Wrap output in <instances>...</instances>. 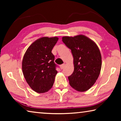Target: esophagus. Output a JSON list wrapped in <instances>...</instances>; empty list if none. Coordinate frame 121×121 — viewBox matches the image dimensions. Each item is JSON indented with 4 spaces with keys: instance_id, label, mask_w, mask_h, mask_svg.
<instances>
[{
    "instance_id": "34e87169",
    "label": "esophagus",
    "mask_w": 121,
    "mask_h": 121,
    "mask_svg": "<svg viewBox=\"0 0 121 121\" xmlns=\"http://www.w3.org/2000/svg\"><path fill=\"white\" fill-rule=\"evenodd\" d=\"M64 67H65V64H62V65H60V69H63V68H64Z\"/></svg>"
}]
</instances>
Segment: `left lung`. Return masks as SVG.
Masks as SVG:
<instances>
[{"label":"left lung","instance_id":"left-lung-1","mask_svg":"<svg viewBox=\"0 0 121 121\" xmlns=\"http://www.w3.org/2000/svg\"><path fill=\"white\" fill-rule=\"evenodd\" d=\"M62 38L73 58L74 70L68 77L69 84L77 91H87L100 75L102 63L99 49L93 40L83 35Z\"/></svg>","mask_w":121,"mask_h":121}]
</instances>
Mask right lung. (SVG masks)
Here are the masks:
<instances>
[{"instance_id":"obj_1","label":"right lung","mask_w":121,"mask_h":121,"mask_svg":"<svg viewBox=\"0 0 121 121\" xmlns=\"http://www.w3.org/2000/svg\"><path fill=\"white\" fill-rule=\"evenodd\" d=\"M58 39L57 37L39 38L29 47L24 55L22 63L24 77L36 92H46L54 84L58 71L52 50Z\"/></svg>"}]
</instances>
